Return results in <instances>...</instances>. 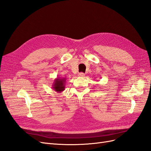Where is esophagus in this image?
I'll use <instances>...</instances> for the list:
<instances>
[{"instance_id":"34e87169","label":"esophagus","mask_w":151,"mask_h":151,"mask_svg":"<svg viewBox=\"0 0 151 151\" xmlns=\"http://www.w3.org/2000/svg\"><path fill=\"white\" fill-rule=\"evenodd\" d=\"M78 76L81 77H83L85 76V74H84V73H83V72H80V73H79V74H78Z\"/></svg>"}]
</instances>
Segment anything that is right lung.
<instances>
[{"label": "right lung", "mask_w": 151, "mask_h": 151, "mask_svg": "<svg viewBox=\"0 0 151 151\" xmlns=\"http://www.w3.org/2000/svg\"><path fill=\"white\" fill-rule=\"evenodd\" d=\"M66 83L65 77H58L54 80L52 85V89L55 91L57 93H61L63 91L65 90V85Z\"/></svg>", "instance_id": "add662e5"}]
</instances>
